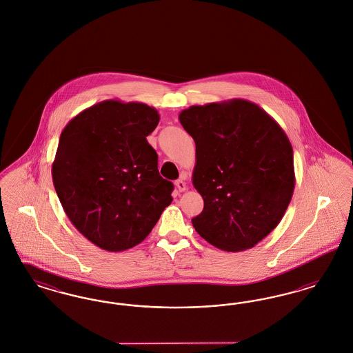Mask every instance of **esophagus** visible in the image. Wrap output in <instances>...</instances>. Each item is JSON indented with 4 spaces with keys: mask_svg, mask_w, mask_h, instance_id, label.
Listing matches in <instances>:
<instances>
[{
    "mask_svg": "<svg viewBox=\"0 0 353 353\" xmlns=\"http://www.w3.org/2000/svg\"><path fill=\"white\" fill-rule=\"evenodd\" d=\"M174 185H176V188L179 189V192H184V190H186V184H185V181L183 179L177 180V181L174 183Z\"/></svg>",
    "mask_w": 353,
    "mask_h": 353,
    "instance_id": "obj_1",
    "label": "esophagus"
}]
</instances>
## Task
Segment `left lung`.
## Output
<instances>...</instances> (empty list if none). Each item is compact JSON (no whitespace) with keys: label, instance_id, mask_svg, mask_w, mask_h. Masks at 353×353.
<instances>
[{"label":"left lung","instance_id":"left-lung-1","mask_svg":"<svg viewBox=\"0 0 353 353\" xmlns=\"http://www.w3.org/2000/svg\"><path fill=\"white\" fill-rule=\"evenodd\" d=\"M179 119L196 143L193 185L203 199L196 232L225 252L252 249L278 226L294 193L287 134L243 99L192 105Z\"/></svg>","mask_w":353,"mask_h":353}]
</instances>
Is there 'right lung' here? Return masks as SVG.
I'll list each match as a JSON object with an SVG mask.
<instances>
[{"label":"right lung","instance_id":"add662e5","mask_svg":"<svg viewBox=\"0 0 353 353\" xmlns=\"http://www.w3.org/2000/svg\"><path fill=\"white\" fill-rule=\"evenodd\" d=\"M159 120L144 103L104 101L61 134L54 188L72 225L103 250L139 245L173 200V184L160 176L147 141Z\"/></svg>","mask_w":353,"mask_h":353}]
</instances>
